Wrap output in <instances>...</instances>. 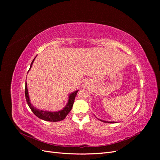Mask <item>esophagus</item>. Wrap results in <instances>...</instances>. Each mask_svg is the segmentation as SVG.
<instances>
[{"mask_svg": "<svg viewBox=\"0 0 160 160\" xmlns=\"http://www.w3.org/2000/svg\"><path fill=\"white\" fill-rule=\"evenodd\" d=\"M84 87L85 88V87H87V85H84Z\"/></svg>", "mask_w": 160, "mask_h": 160, "instance_id": "esophagus-1", "label": "esophagus"}]
</instances>
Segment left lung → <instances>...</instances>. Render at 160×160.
<instances>
[{"instance_id": "obj_1", "label": "left lung", "mask_w": 160, "mask_h": 160, "mask_svg": "<svg viewBox=\"0 0 160 160\" xmlns=\"http://www.w3.org/2000/svg\"><path fill=\"white\" fill-rule=\"evenodd\" d=\"M99 121H101V122H104V123H116L115 122H108V121H104V120H101V119H98Z\"/></svg>"}]
</instances>
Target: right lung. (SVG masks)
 <instances>
[{
    "label": "right lung",
    "instance_id": "1",
    "mask_svg": "<svg viewBox=\"0 0 160 160\" xmlns=\"http://www.w3.org/2000/svg\"><path fill=\"white\" fill-rule=\"evenodd\" d=\"M37 57V56H36ZM36 57L34 58V59L32 60L30 69L28 70V71H30L31 67L32 65V63L34 61H35ZM79 90H76L73 92H72L69 95V99H68V102L66 104V105L63 108V109L59 110L58 111H44V110H40L34 107V106L31 103V100L29 98V95H28V89H27V82L25 83V98L28 105L29 106L30 109L31 111L34 113L37 117L38 118H40L42 120L47 121V122H59V121H61L62 119H64L66 116L68 115V113L70 112V111L71 110L72 105H73L74 103V101L75 98L77 95V92H78Z\"/></svg>",
    "mask_w": 160,
    "mask_h": 160
}]
</instances>
